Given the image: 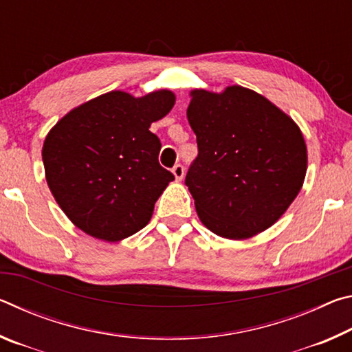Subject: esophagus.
<instances>
[{
	"mask_svg": "<svg viewBox=\"0 0 352 352\" xmlns=\"http://www.w3.org/2000/svg\"><path fill=\"white\" fill-rule=\"evenodd\" d=\"M172 174L175 175V180H177V182L183 180V177H184V168H183V164H175L174 168H172Z\"/></svg>",
	"mask_w": 352,
	"mask_h": 352,
	"instance_id": "obj_1",
	"label": "esophagus"
}]
</instances>
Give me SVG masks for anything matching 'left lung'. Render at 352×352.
Instances as JSON below:
<instances>
[{"label":"left lung","mask_w":352,"mask_h":352,"mask_svg":"<svg viewBox=\"0 0 352 352\" xmlns=\"http://www.w3.org/2000/svg\"><path fill=\"white\" fill-rule=\"evenodd\" d=\"M188 121L199 155L186 174L208 230L248 239L276 222L300 192L307 148L300 127L269 99L233 85L190 91Z\"/></svg>","instance_id":"obj_1"}]
</instances>
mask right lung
Segmentation results:
<instances>
[{"label":"right lung","instance_id":"add662e5","mask_svg":"<svg viewBox=\"0 0 352 352\" xmlns=\"http://www.w3.org/2000/svg\"><path fill=\"white\" fill-rule=\"evenodd\" d=\"M174 104L169 90L142 98L110 91L76 107L47 133L41 151L47 186L83 233L118 242L148 223L175 178L160 166L162 142L148 127Z\"/></svg>","mask_w":352,"mask_h":352}]
</instances>
